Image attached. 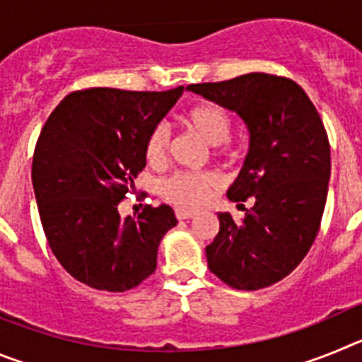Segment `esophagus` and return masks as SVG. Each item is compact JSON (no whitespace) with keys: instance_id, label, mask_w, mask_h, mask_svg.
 Listing matches in <instances>:
<instances>
[{"instance_id":"esophagus-1","label":"esophagus","mask_w":362,"mask_h":362,"mask_svg":"<svg viewBox=\"0 0 362 362\" xmlns=\"http://www.w3.org/2000/svg\"><path fill=\"white\" fill-rule=\"evenodd\" d=\"M175 217H177L179 221L190 219V217H194V212H192V210H185V209H175Z\"/></svg>"}]
</instances>
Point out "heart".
Segmentation results:
<instances>
[{"mask_svg": "<svg viewBox=\"0 0 362 362\" xmlns=\"http://www.w3.org/2000/svg\"><path fill=\"white\" fill-rule=\"evenodd\" d=\"M183 123L188 130L199 136L209 146L225 145L232 136V119L225 110L217 105H199L188 110L183 116ZM168 130L165 127H156L146 137L145 156L148 163L158 165L166 158L168 152ZM219 185V177L212 172H179L161 185V194L165 199L187 206L197 209L206 201L209 192Z\"/></svg>", "mask_w": 362, "mask_h": 362, "instance_id": "b5f03b06", "label": "heart"}]
</instances>
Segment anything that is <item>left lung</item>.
<instances>
[{"instance_id":"obj_1","label":"left lung","mask_w":362,"mask_h":362,"mask_svg":"<svg viewBox=\"0 0 362 362\" xmlns=\"http://www.w3.org/2000/svg\"><path fill=\"white\" fill-rule=\"evenodd\" d=\"M187 90L233 112L248 132L245 163L226 196L254 204L241 221L217 214L209 268L238 290L270 286L305 259L321 225L332 168L321 117L297 83L270 74Z\"/></svg>"}]
</instances>
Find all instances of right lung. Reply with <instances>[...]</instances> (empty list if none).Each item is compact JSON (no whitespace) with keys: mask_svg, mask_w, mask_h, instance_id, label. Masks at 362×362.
Here are the masks:
<instances>
[{"mask_svg":"<svg viewBox=\"0 0 362 362\" xmlns=\"http://www.w3.org/2000/svg\"><path fill=\"white\" fill-rule=\"evenodd\" d=\"M183 95L88 88L72 92L45 123L32 159V187L45 235L74 279L124 292L152 276L168 204L121 217L117 204L146 165L145 143Z\"/></svg>","mask_w":362,"mask_h":362,"instance_id":"right-lung-1","label":"right lung"}]
</instances>
